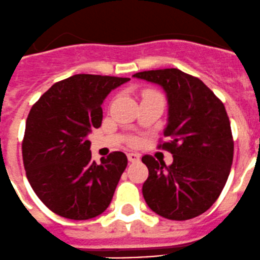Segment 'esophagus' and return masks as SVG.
<instances>
[{"mask_svg":"<svg viewBox=\"0 0 260 260\" xmlns=\"http://www.w3.org/2000/svg\"><path fill=\"white\" fill-rule=\"evenodd\" d=\"M128 161L129 162H138L140 161V154L138 153H128Z\"/></svg>","mask_w":260,"mask_h":260,"instance_id":"34e87169","label":"esophagus"}]
</instances>
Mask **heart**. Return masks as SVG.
I'll return each mask as SVG.
<instances>
[{"mask_svg":"<svg viewBox=\"0 0 260 260\" xmlns=\"http://www.w3.org/2000/svg\"><path fill=\"white\" fill-rule=\"evenodd\" d=\"M141 95H142V99H143V98H147V96L159 95V93H157L156 90H152V89H146V90H143L142 93H141ZM132 143H136V140H133Z\"/></svg>","mask_w":260,"mask_h":260,"instance_id":"1","label":"heart"}]
</instances>
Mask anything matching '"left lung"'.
<instances>
[{"label": "left lung", "instance_id": "8db88e82", "mask_svg": "<svg viewBox=\"0 0 260 260\" xmlns=\"http://www.w3.org/2000/svg\"><path fill=\"white\" fill-rule=\"evenodd\" d=\"M133 77L161 85L169 101L164 132L169 141L157 147L171 152L174 162L166 166L142 157L148 169L142 187L147 205L170 220L199 216L217 200L232 169L234 141L224 104L199 78L175 68Z\"/></svg>", "mask_w": 260, "mask_h": 260}]
</instances>
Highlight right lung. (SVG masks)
Returning a JSON list of instances; mask_svg holds the SVG:
<instances>
[{
	"instance_id": "right-lung-1",
	"label": "right lung",
	"mask_w": 260,
	"mask_h": 260,
	"mask_svg": "<svg viewBox=\"0 0 260 260\" xmlns=\"http://www.w3.org/2000/svg\"><path fill=\"white\" fill-rule=\"evenodd\" d=\"M128 80L73 75L55 83L31 108L22 141L23 167L38 198L55 214L86 220L111 204L127 156L112 152L95 164L86 136L101 127L106 96Z\"/></svg>"
}]
</instances>
